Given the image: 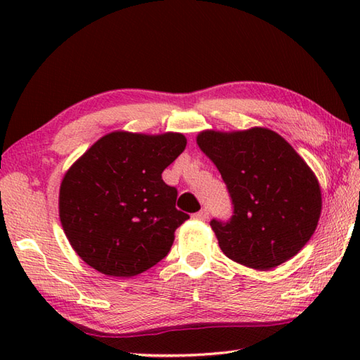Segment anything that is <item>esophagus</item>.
Listing matches in <instances>:
<instances>
[{"mask_svg": "<svg viewBox=\"0 0 360 360\" xmlns=\"http://www.w3.org/2000/svg\"><path fill=\"white\" fill-rule=\"evenodd\" d=\"M193 218H196V219H200V221H205L209 218V212L205 210V209H202V210H200V212H196L195 215H193Z\"/></svg>", "mask_w": 360, "mask_h": 360, "instance_id": "34e87169", "label": "esophagus"}]
</instances>
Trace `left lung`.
I'll use <instances>...</instances> for the list:
<instances>
[{
	"label": "left lung",
	"mask_w": 360,
	"mask_h": 360,
	"mask_svg": "<svg viewBox=\"0 0 360 360\" xmlns=\"http://www.w3.org/2000/svg\"><path fill=\"white\" fill-rule=\"evenodd\" d=\"M233 204L229 221L212 219L221 250L233 262L269 271L298 254L314 233L322 193L308 164L272 129L198 134Z\"/></svg>",
	"instance_id": "8db88e82"
}]
</instances>
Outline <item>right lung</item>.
<instances>
[{"label":"right lung","mask_w":360,"mask_h":360,"mask_svg":"<svg viewBox=\"0 0 360 360\" xmlns=\"http://www.w3.org/2000/svg\"><path fill=\"white\" fill-rule=\"evenodd\" d=\"M181 133L114 131L79 158L60 186L66 238L93 269L133 277L165 258L174 231L190 217L162 172L184 151Z\"/></svg>","instance_id":"1"}]
</instances>
